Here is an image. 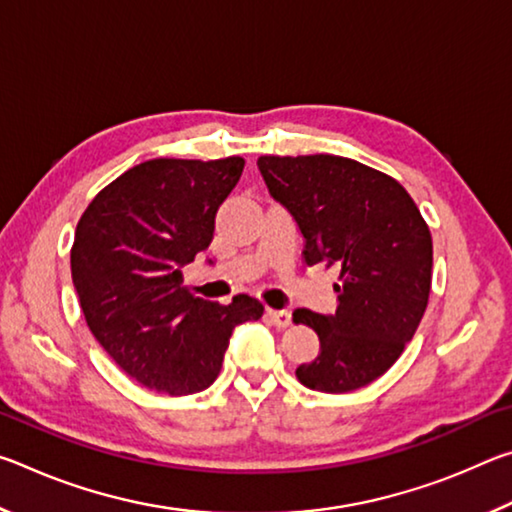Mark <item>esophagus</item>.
I'll return each mask as SVG.
<instances>
[{
  "label": "esophagus",
  "mask_w": 512,
  "mask_h": 512,
  "mask_svg": "<svg viewBox=\"0 0 512 512\" xmlns=\"http://www.w3.org/2000/svg\"><path fill=\"white\" fill-rule=\"evenodd\" d=\"M266 316L275 327H280V329L291 325V314H289V311H284V309H266Z\"/></svg>",
  "instance_id": "34e87169"
}]
</instances>
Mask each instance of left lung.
I'll use <instances>...</instances> for the list:
<instances>
[{
    "mask_svg": "<svg viewBox=\"0 0 512 512\" xmlns=\"http://www.w3.org/2000/svg\"><path fill=\"white\" fill-rule=\"evenodd\" d=\"M268 192L305 237V264L339 271V309L293 311L314 329L320 354L296 377L320 393H350L400 359L431 291L433 244L409 192L372 167L341 155H262Z\"/></svg>",
    "mask_w": 512,
    "mask_h": 512,
    "instance_id": "8db88e82",
    "label": "left lung"
}]
</instances>
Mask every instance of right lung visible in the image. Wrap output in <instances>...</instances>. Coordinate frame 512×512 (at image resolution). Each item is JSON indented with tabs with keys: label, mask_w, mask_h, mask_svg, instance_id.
<instances>
[{
	"label": "right lung",
	"mask_w": 512,
	"mask_h": 512,
	"mask_svg": "<svg viewBox=\"0 0 512 512\" xmlns=\"http://www.w3.org/2000/svg\"><path fill=\"white\" fill-rule=\"evenodd\" d=\"M244 164L239 155L146 160L103 187L76 225L69 255L85 323L151 391H203L219 377L232 329L264 314L246 293L219 305L183 284V268L210 246L216 210Z\"/></svg>",
	"instance_id": "right-lung-1"
}]
</instances>
